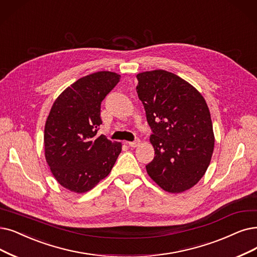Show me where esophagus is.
Segmentation results:
<instances>
[{
	"label": "esophagus",
	"mask_w": 257,
	"mask_h": 257,
	"mask_svg": "<svg viewBox=\"0 0 257 257\" xmlns=\"http://www.w3.org/2000/svg\"><path fill=\"white\" fill-rule=\"evenodd\" d=\"M127 145L130 147H132V148H136V147H138L140 145V140L137 139L135 141H130V142H127Z\"/></svg>",
	"instance_id": "34e87169"
}]
</instances>
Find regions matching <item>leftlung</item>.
Segmentation results:
<instances>
[{
    "mask_svg": "<svg viewBox=\"0 0 257 257\" xmlns=\"http://www.w3.org/2000/svg\"><path fill=\"white\" fill-rule=\"evenodd\" d=\"M136 87L153 134L149 176L169 193L191 189L206 173L214 151L207 102L189 82L156 69L137 75Z\"/></svg>",
    "mask_w": 257,
    "mask_h": 257,
    "instance_id": "left-lung-1",
    "label": "left lung"
}]
</instances>
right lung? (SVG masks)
I'll use <instances>...</instances> for the list:
<instances>
[{"label":"right lung","mask_w":257,"mask_h":257,"mask_svg":"<svg viewBox=\"0 0 257 257\" xmlns=\"http://www.w3.org/2000/svg\"><path fill=\"white\" fill-rule=\"evenodd\" d=\"M120 75L98 71L62 91L49 111L44 130L45 159L65 189L85 193L105 178L121 153V143L98 135L101 102Z\"/></svg>","instance_id":"right-lung-1"}]
</instances>
